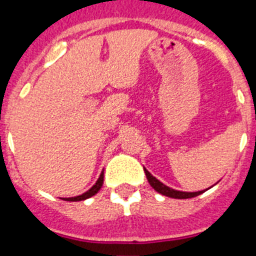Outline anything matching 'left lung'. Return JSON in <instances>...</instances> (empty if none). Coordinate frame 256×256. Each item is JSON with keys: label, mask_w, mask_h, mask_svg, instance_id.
Here are the masks:
<instances>
[{"label": "left lung", "mask_w": 256, "mask_h": 256, "mask_svg": "<svg viewBox=\"0 0 256 256\" xmlns=\"http://www.w3.org/2000/svg\"><path fill=\"white\" fill-rule=\"evenodd\" d=\"M144 173H146V177H148V183L151 184V187H152L155 191L159 192V194H162V195H164V196H168V198H196V196L201 195L202 192L206 191V190H204V191H198V192L177 191V190H173V188H170V187L165 186L164 183L160 182L159 180H156V178L154 177L152 174H151L150 172L148 170V169H144Z\"/></svg>", "instance_id": "8db88e82"}]
</instances>
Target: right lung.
I'll list each match as a JSON object with an SVG mask.
<instances>
[{
    "instance_id": "add662e5",
    "label": "right lung",
    "mask_w": 256,
    "mask_h": 256,
    "mask_svg": "<svg viewBox=\"0 0 256 256\" xmlns=\"http://www.w3.org/2000/svg\"><path fill=\"white\" fill-rule=\"evenodd\" d=\"M102 183H104V172H101L100 177H98L97 182L94 183V186L88 190L87 192H84V194H82V195L76 196V198H64L62 200H65V201H82V200H86V198H92V196L96 195L97 192L100 191V188L102 187Z\"/></svg>"
}]
</instances>
